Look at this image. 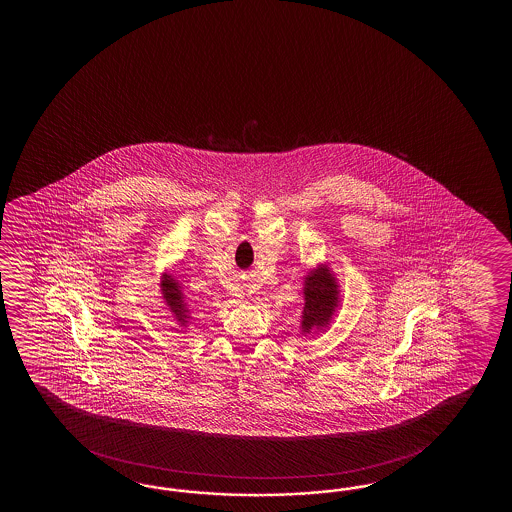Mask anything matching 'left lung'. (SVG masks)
Returning <instances> with one entry per match:
<instances>
[{
  "instance_id": "obj_1",
  "label": "left lung",
  "mask_w": 512,
  "mask_h": 512,
  "mask_svg": "<svg viewBox=\"0 0 512 512\" xmlns=\"http://www.w3.org/2000/svg\"><path fill=\"white\" fill-rule=\"evenodd\" d=\"M304 311L300 329L302 335L322 333L329 327L333 316L340 307V285L335 272L326 263H318L305 274L304 278Z\"/></svg>"
}]
</instances>
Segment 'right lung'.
Instances as JSON below:
<instances>
[{
  "label": "right lung",
  "instance_id": "add662e5",
  "mask_svg": "<svg viewBox=\"0 0 512 512\" xmlns=\"http://www.w3.org/2000/svg\"><path fill=\"white\" fill-rule=\"evenodd\" d=\"M161 294H163L164 304L168 307V311L174 315V320L181 327L188 326L190 320V309L186 307L185 294L179 280H175L172 274L163 272L161 276Z\"/></svg>",
  "mask_w": 512,
  "mask_h": 512
}]
</instances>
